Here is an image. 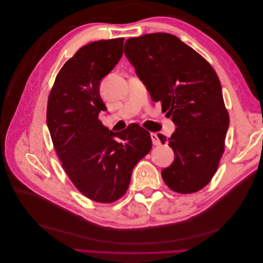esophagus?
Here are the masks:
<instances>
[{
  "label": "esophagus",
  "instance_id": "obj_1",
  "mask_svg": "<svg viewBox=\"0 0 263 263\" xmlns=\"http://www.w3.org/2000/svg\"><path fill=\"white\" fill-rule=\"evenodd\" d=\"M150 137H151V140H153V144H154L155 146H158V145L161 144L160 139H159L158 135H157L156 133H151V134H150Z\"/></svg>",
  "mask_w": 263,
  "mask_h": 263
}]
</instances>
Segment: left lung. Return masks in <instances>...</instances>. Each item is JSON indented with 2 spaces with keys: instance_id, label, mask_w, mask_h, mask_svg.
Returning a JSON list of instances; mask_svg holds the SVG:
<instances>
[{
  "instance_id": "8db88e82",
  "label": "left lung",
  "mask_w": 263,
  "mask_h": 263,
  "mask_svg": "<svg viewBox=\"0 0 263 263\" xmlns=\"http://www.w3.org/2000/svg\"><path fill=\"white\" fill-rule=\"evenodd\" d=\"M127 59L154 102L177 126L169 142L173 163L162 170L174 192L194 193L208 185L225 150L229 115L215 70L200 53L171 34H146L127 39Z\"/></svg>"
}]
</instances>
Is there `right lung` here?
<instances>
[{"instance_id": "obj_1", "label": "right lung", "mask_w": 263, "mask_h": 263, "mask_svg": "<svg viewBox=\"0 0 263 263\" xmlns=\"http://www.w3.org/2000/svg\"><path fill=\"white\" fill-rule=\"evenodd\" d=\"M124 38H116L79 49L55 77L47 105L62 168L84 196L99 203H113L126 193L134 166L153 147L149 132L138 124L113 133L99 119L106 110L100 83L121 59Z\"/></svg>"}]
</instances>
